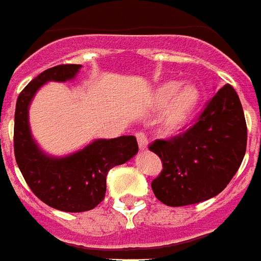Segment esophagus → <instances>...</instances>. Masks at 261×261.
<instances>
[{"instance_id":"34e87169","label":"esophagus","mask_w":261,"mask_h":261,"mask_svg":"<svg viewBox=\"0 0 261 261\" xmlns=\"http://www.w3.org/2000/svg\"><path fill=\"white\" fill-rule=\"evenodd\" d=\"M137 137V141H138V147H140V149H147L148 148V140H147V137H145V134L144 133H137L136 134Z\"/></svg>"}]
</instances>
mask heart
I'll return each mask as SVG.
<instances>
[{
	"label": "heart",
	"instance_id": "b5f03b06",
	"mask_svg": "<svg viewBox=\"0 0 261 261\" xmlns=\"http://www.w3.org/2000/svg\"><path fill=\"white\" fill-rule=\"evenodd\" d=\"M202 100L199 87L192 83L182 85L178 80H167L156 87L152 101L164 107L162 124L169 133L184 130L198 112Z\"/></svg>",
	"mask_w": 261,
	"mask_h": 261
}]
</instances>
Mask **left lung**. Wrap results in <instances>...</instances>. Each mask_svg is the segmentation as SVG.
Instances as JSON below:
<instances>
[{
	"instance_id": "1",
	"label": "left lung",
	"mask_w": 261,
	"mask_h": 261,
	"mask_svg": "<svg viewBox=\"0 0 261 261\" xmlns=\"http://www.w3.org/2000/svg\"><path fill=\"white\" fill-rule=\"evenodd\" d=\"M247 127L238 93L230 85L213 94L198 123L149 149L161 158V175L151 187L168 206H187L220 194L246 154Z\"/></svg>"
}]
</instances>
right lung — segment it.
<instances>
[{
  "mask_svg": "<svg viewBox=\"0 0 261 261\" xmlns=\"http://www.w3.org/2000/svg\"><path fill=\"white\" fill-rule=\"evenodd\" d=\"M82 65H59L38 74L18 96L14 125V151L31 191L46 205L63 212H86L106 195V176L138 152L134 136L99 138L63 156L46 154L31 133L29 106L48 82L73 80Z\"/></svg>",
  "mask_w": 261,
  "mask_h": 261,
  "instance_id": "right-lung-1",
  "label": "right lung"
}]
</instances>
